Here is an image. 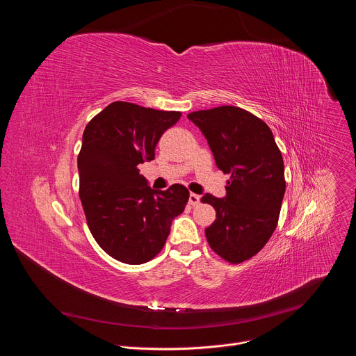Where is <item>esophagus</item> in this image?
Returning <instances> with one entry per match:
<instances>
[{"label":"esophagus","mask_w":356,"mask_h":356,"mask_svg":"<svg viewBox=\"0 0 356 356\" xmlns=\"http://www.w3.org/2000/svg\"><path fill=\"white\" fill-rule=\"evenodd\" d=\"M198 202H200V195L194 194V193H190V195H188V204L190 206H197Z\"/></svg>","instance_id":"34e87169"}]
</instances>
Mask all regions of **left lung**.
<instances>
[{
	"mask_svg": "<svg viewBox=\"0 0 356 356\" xmlns=\"http://www.w3.org/2000/svg\"><path fill=\"white\" fill-rule=\"evenodd\" d=\"M206 136L216 165L231 175L227 195L204 194L216 209L206 228L211 249L229 264L250 259L277 227L286 191L284 165L270 128L258 117L232 106L187 115Z\"/></svg>",
	"mask_w": 356,
	"mask_h": 356,
	"instance_id": "1",
	"label": "left lung"
}]
</instances>
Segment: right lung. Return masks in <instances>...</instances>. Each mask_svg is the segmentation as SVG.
I'll list each match as a JSON object with an SVG mask.
<instances>
[{"label": "right lung", "mask_w": 356, "mask_h": 356, "mask_svg": "<svg viewBox=\"0 0 356 356\" xmlns=\"http://www.w3.org/2000/svg\"><path fill=\"white\" fill-rule=\"evenodd\" d=\"M180 117L179 111L115 101L84 129L77 158L83 210L97 243L120 262L140 265L154 259L173 218L184 211V186L155 190L138 169L155 159L161 136Z\"/></svg>", "instance_id": "right-lung-1"}]
</instances>
